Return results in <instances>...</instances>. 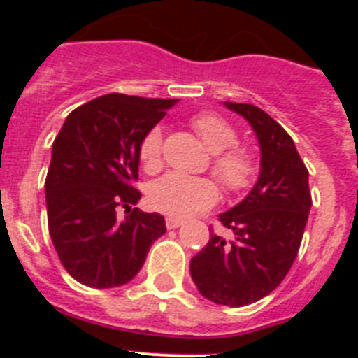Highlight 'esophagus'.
Masks as SVG:
<instances>
[{"mask_svg": "<svg viewBox=\"0 0 358 358\" xmlns=\"http://www.w3.org/2000/svg\"><path fill=\"white\" fill-rule=\"evenodd\" d=\"M182 224V218H177V217H166V227L169 229H176Z\"/></svg>", "mask_w": 358, "mask_h": 358, "instance_id": "34e87169", "label": "esophagus"}]
</instances>
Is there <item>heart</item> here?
Returning <instances> with one entry per match:
<instances>
[{
	"instance_id": "heart-1",
	"label": "heart",
	"mask_w": 358,
	"mask_h": 358,
	"mask_svg": "<svg viewBox=\"0 0 358 358\" xmlns=\"http://www.w3.org/2000/svg\"><path fill=\"white\" fill-rule=\"evenodd\" d=\"M192 127L202 143L213 152L211 173L227 194H242L255 185L260 164L251 148L238 145L235 127L215 113H199L192 118ZM138 157L145 172L154 173L163 164V132L154 127L141 138ZM218 189L206 177H186L169 173L152 182L148 202L154 210L172 217H186L208 210L217 202Z\"/></svg>"
}]
</instances>
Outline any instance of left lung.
Listing matches in <instances>:
<instances>
[{
  "mask_svg": "<svg viewBox=\"0 0 358 358\" xmlns=\"http://www.w3.org/2000/svg\"><path fill=\"white\" fill-rule=\"evenodd\" d=\"M226 107L248 120L258 138L260 177L240 204L218 215L233 240L211 233L206 248L189 262V273L210 301L243 306L273 292L289 274L312 195L308 170L285 129L251 103L226 102Z\"/></svg>",
  "mask_w": 358,
  "mask_h": 358,
  "instance_id": "obj_1",
  "label": "left lung"
}]
</instances>
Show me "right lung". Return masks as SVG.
Instances as JSON below:
<instances>
[{"mask_svg":"<svg viewBox=\"0 0 358 358\" xmlns=\"http://www.w3.org/2000/svg\"><path fill=\"white\" fill-rule=\"evenodd\" d=\"M177 100L110 93L69 113L44 182L48 229L68 274L93 289L125 285L166 226L138 208L140 141ZM129 215L120 221L117 208Z\"/></svg>","mask_w":358,"mask_h":358,"instance_id":"obj_1","label":"right lung"}]
</instances>
